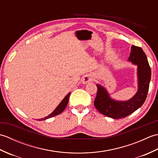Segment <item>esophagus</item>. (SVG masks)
<instances>
[{"label": "esophagus", "instance_id": "esophagus-1", "mask_svg": "<svg viewBox=\"0 0 158 158\" xmlns=\"http://www.w3.org/2000/svg\"><path fill=\"white\" fill-rule=\"evenodd\" d=\"M94 80V77L91 74H89V75H86L85 76L83 77V78L82 79V83L83 84H87V83L92 81Z\"/></svg>", "mask_w": 158, "mask_h": 158}]
</instances>
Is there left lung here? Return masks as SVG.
I'll use <instances>...</instances> for the list:
<instances>
[{"instance_id":"left-lung-1","label":"left lung","mask_w":158,"mask_h":158,"mask_svg":"<svg viewBox=\"0 0 158 158\" xmlns=\"http://www.w3.org/2000/svg\"><path fill=\"white\" fill-rule=\"evenodd\" d=\"M128 60L138 66L139 88L132 98L127 101L113 100L105 88L96 84L97 94L94 102V106L100 113L113 119L123 118L135 112L145 102L148 93L152 72L145 52L141 48L132 45Z\"/></svg>"}]
</instances>
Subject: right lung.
I'll list each match as a JSON object with an SVG mask.
<instances>
[{
  "label": "right lung",
  "mask_w": 158,
  "mask_h": 158,
  "mask_svg": "<svg viewBox=\"0 0 158 158\" xmlns=\"http://www.w3.org/2000/svg\"><path fill=\"white\" fill-rule=\"evenodd\" d=\"M70 95V93H69L68 94H67V95L65 96V98L62 100L61 102H60V103L59 104V105L56 107V109H55L54 110H53V111L51 114H49V115L48 116H47V117H44V118L39 119H38V120H39V121L45 120V119H47L51 118V117H54V116H56V115H59V114L61 113L63 111V110L65 109V108L66 107L67 105H68Z\"/></svg>",
  "instance_id": "add662e5"
}]
</instances>
